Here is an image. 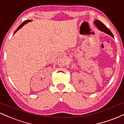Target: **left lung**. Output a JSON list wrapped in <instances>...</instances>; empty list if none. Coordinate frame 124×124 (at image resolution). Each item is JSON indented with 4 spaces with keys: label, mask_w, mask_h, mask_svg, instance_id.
Listing matches in <instances>:
<instances>
[{
    "label": "left lung",
    "mask_w": 124,
    "mask_h": 124,
    "mask_svg": "<svg viewBox=\"0 0 124 124\" xmlns=\"http://www.w3.org/2000/svg\"><path fill=\"white\" fill-rule=\"evenodd\" d=\"M94 23L95 24H96L98 29L101 30V31H103V32H105L106 33L108 34V35H110L111 36L114 37L111 31H110V30L107 28V26H105V25H104L102 22H101L99 20H95L94 21Z\"/></svg>",
    "instance_id": "obj_1"
}]
</instances>
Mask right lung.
Listing matches in <instances>:
<instances>
[{
    "label": "right lung",
    "mask_w": 124,
    "mask_h": 124,
    "mask_svg": "<svg viewBox=\"0 0 124 124\" xmlns=\"http://www.w3.org/2000/svg\"><path fill=\"white\" fill-rule=\"evenodd\" d=\"M30 21H31V20H26V21H25L24 22H22V23H21V24L20 25H19V26H18V28H17V30H16V31H15V32H14V34L15 33H16V32H17V31H18V30H19V29H20V28H22V26H23V25H24L25 24V23H27V22H30Z\"/></svg>",
    "instance_id": "obj_1"
}]
</instances>
